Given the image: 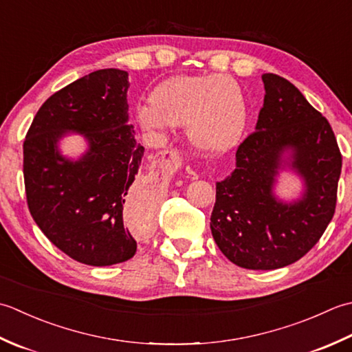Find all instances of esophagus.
Returning <instances> with one entry per match:
<instances>
[{"instance_id":"esophagus-1","label":"esophagus","mask_w":352,"mask_h":352,"mask_svg":"<svg viewBox=\"0 0 352 352\" xmlns=\"http://www.w3.org/2000/svg\"><path fill=\"white\" fill-rule=\"evenodd\" d=\"M175 156H176V155H175Z\"/></svg>"}]
</instances>
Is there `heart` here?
<instances>
[{
  "label": "heart",
  "instance_id": "1",
  "mask_svg": "<svg viewBox=\"0 0 352 352\" xmlns=\"http://www.w3.org/2000/svg\"><path fill=\"white\" fill-rule=\"evenodd\" d=\"M148 132L184 126L190 144L202 153H220L240 141L248 124V103L240 85L219 74L175 76L156 86L152 100L136 106Z\"/></svg>",
  "mask_w": 352,
  "mask_h": 352
}]
</instances>
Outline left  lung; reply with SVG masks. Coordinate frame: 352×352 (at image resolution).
<instances>
[{"label": "left lung", "mask_w": 352, "mask_h": 352, "mask_svg": "<svg viewBox=\"0 0 352 352\" xmlns=\"http://www.w3.org/2000/svg\"><path fill=\"white\" fill-rule=\"evenodd\" d=\"M264 104L255 132L235 153V168L216 184L214 241L229 261L274 270L298 261L325 232L336 210L342 155L328 120L295 85L263 74ZM292 169L305 184L298 199L274 195L278 173Z\"/></svg>", "instance_id": "1"}]
</instances>
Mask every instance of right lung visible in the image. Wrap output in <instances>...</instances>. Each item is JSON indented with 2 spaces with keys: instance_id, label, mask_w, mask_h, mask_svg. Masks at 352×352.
I'll list each match as a JSON object with an SVG mask.
<instances>
[{
  "instance_id": "right-lung-1",
  "label": "right lung",
  "mask_w": 352,
  "mask_h": 352,
  "mask_svg": "<svg viewBox=\"0 0 352 352\" xmlns=\"http://www.w3.org/2000/svg\"><path fill=\"white\" fill-rule=\"evenodd\" d=\"M129 73L98 69L41 106L24 141L28 210L47 239L73 260L103 267L131 260L135 230L147 231L155 204L135 182L144 147L129 124ZM78 133L87 150L63 155L60 141Z\"/></svg>"
}]
</instances>
